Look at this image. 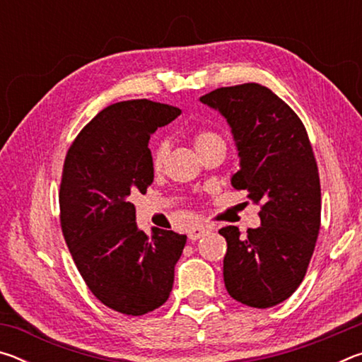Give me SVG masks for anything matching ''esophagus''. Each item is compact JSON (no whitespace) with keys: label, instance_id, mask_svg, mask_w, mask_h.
<instances>
[{"label":"esophagus","instance_id":"esophagus-1","mask_svg":"<svg viewBox=\"0 0 362 362\" xmlns=\"http://www.w3.org/2000/svg\"><path fill=\"white\" fill-rule=\"evenodd\" d=\"M211 231V226H204V225H194V226H192V228H189V231H188V238L192 241H196V240H199L201 236H204V235H207V233Z\"/></svg>","mask_w":362,"mask_h":362}]
</instances>
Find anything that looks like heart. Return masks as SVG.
<instances>
[{
	"mask_svg": "<svg viewBox=\"0 0 362 362\" xmlns=\"http://www.w3.org/2000/svg\"><path fill=\"white\" fill-rule=\"evenodd\" d=\"M193 144H194L196 151H199V150H203L209 145L225 144V142H223V139H222V136H220V134L204 129V131H198L194 134ZM166 153H168V144L166 142H158L155 146H153V148H151V166H153V169L161 168L164 158H166Z\"/></svg>",
	"mask_w": 362,
	"mask_h": 362,
	"instance_id": "b5f03b06",
	"label": "heart"
}]
</instances>
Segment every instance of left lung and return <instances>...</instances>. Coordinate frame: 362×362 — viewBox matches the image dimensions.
I'll return each instance as SVG.
<instances>
[{
  "instance_id": "1",
  "label": "left lung",
  "mask_w": 362,
  "mask_h": 362,
  "mask_svg": "<svg viewBox=\"0 0 362 362\" xmlns=\"http://www.w3.org/2000/svg\"><path fill=\"white\" fill-rule=\"evenodd\" d=\"M225 116L235 137L240 170L231 177L260 204L259 228L226 240L223 281L230 296L252 308L289 298L308 269L321 226V185L308 134L296 112L265 86L218 88L199 99Z\"/></svg>"
}]
</instances>
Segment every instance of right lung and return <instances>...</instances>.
Masks as SVG:
<instances>
[{
  "label": "right lung",
  "mask_w": 362,
  "mask_h": 362,
  "mask_svg": "<svg viewBox=\"0 0 362 362\" xmlns=\"http://www.w3.org/2000/svg\"><path fill=\"white\" fill-rule=\"evenodd\" d=\"M182 112L146 99L113 103L66 151L59 204L66 246L86 286L118 313L142 316L169 298L187 236L137 228L129 196L153 182L148 140Z\"/></svg>",
  "instance_id": "add662e5"
}]
</instances>
